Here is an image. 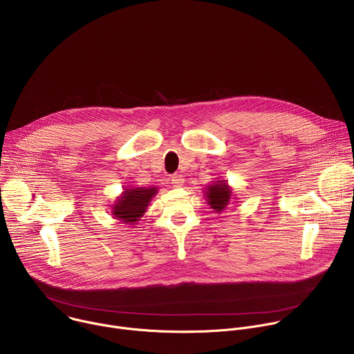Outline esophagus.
<instances>
[{
    "mask_svg": "<svg viewBox=\"0 0 354 354\" xmlns=\"http://www.w3.org/2000/svg\"><path fill=\"white\" fill-rule=\"evenodd\" d=\"M183 176L182 175H174L172 178H171V183L175 186V187H179V186H182L183 185Z\"/></svg>",
    "mask_w": 354,
    "mask_h": 354,
    "instance_id": "obj_1",
    "label": "esophagus"
}]
</instances>
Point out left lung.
Instances as JSON below:
<instances>
[{
    "instance_id": "1",
    "label": "left lung",
    "mask_w": 354,
    "mask_h": 354,
    "mask_svg": "<svg viewBox=\"0 0 354 354\" xmlns=\"http://www.w3.org/2000/svg\"><path fill=\"white\" fill-rule=\"evenodd\" d=\"M205 194H206L209 206L216 213H221L230 205L232 190L225 180H217L213 185H209L206 187Z\"/></svg>"
}]
</instances>
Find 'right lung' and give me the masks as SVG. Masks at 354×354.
<instances>
[{
	"label": "right lung",
	"instance_id": "add662e5",
	"mask_svg": "<svg viewBox=\"0 0 354 354\" xmlns=\"http://www.w3.org/2000/svg\"><path fill=\"white\" fill-rule=\"evenodd\" d=\"M158 193L157 187L124 189L113 206L112 216L124 224L134 225L145 213L151 198Z\"/></svg>",
	"mask_w": 354,
	"mask_h": 354
}]
</instances>
